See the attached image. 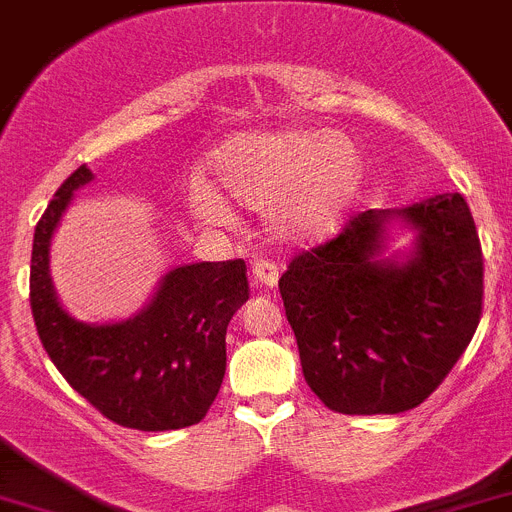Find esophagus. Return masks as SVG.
Here are the masks:
<instances>
[{
	"mask_svg": "<svg viewBox=\"0 0 512 512\" xmlns=\"http://www.w3.org/2000/svg\"><path fill=\"white\" fill-rule=\"evenodd\" d=\"M278 278H280V267L272 260H257L255 265H252V280H255V285H260V288H272V285H278Z\"/></svg>",
	"mask_w": 512,
	"mask_h": 512,
	"instance_id": "34e87169",
	"label": "esophagus"
}]
</instances>
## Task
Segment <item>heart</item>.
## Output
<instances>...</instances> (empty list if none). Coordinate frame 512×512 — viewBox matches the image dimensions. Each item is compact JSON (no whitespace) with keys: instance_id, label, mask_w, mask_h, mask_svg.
Segmentation results:
<instances>
[{"instance_id":"1","label":"heart","mask_w":512,"mask_h":512,"mask_svg":"<svg viewBox=\"0 0 512 512\" xmlns=\"http://www.w3.org/2000/svg\"><path fill=\"white\" fill-rule=\"evenodd\" d=\"M219 186L247 209H267V232L285 245H310L333 232L356 194L364 161L356 143L318 128L250 131L227 138L212 156ZM189 204L209 224H229L219 191L197 181Z\"/></svg>"}]
</instances>
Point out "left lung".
I'll return each mask as SVG.
<instances>
[{
    "instance_id": "left-lung-1",
    "label": "left lung",
    "mask_w": 512,
    "mask_h": 512,
    "mask_svg": "<svg viewBox=\"0 0 512 512\" xmlns=\"http://www.w3.org/2000/svg\"><path fill=\"white\" fill-rule=\"evenodd\" d=\"M391 216L418 229L407 263L375 260ZM482 272L462 194L353 214L331 240L298 252L278 285L313 394L338 414L419 407L475 336Z\"/></svg>"
}]
</instances>
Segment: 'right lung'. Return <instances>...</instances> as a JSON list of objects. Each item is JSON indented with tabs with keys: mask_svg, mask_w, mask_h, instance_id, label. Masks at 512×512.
<instances>
[{
	"mask_svg": "<svg viewBox=\"0 0 512 512\" xmlns=\"http://www.w3.org/2000/svg\"><path fill=\"white\" fill-rule=\"evenodd\" d=\"M93 179L78 166L37 222L30 305L37 336L65 381L105 419L141 432L199 424L227 369V326L250 298L245 260L176 267L146 310L113 326H88L60 308L50 283V240L73 191Z\"/></svg>",
	"mask_w": 512,
	"mask_h": 512,
	"instance_id": "add662e5",
	"label": "right lung"
}]
</instances>
